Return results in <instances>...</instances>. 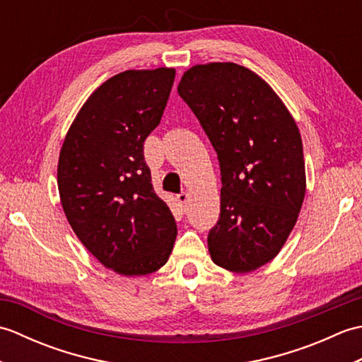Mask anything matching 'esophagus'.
Wrapping results in <instances>:
<instances>
[{
	"label": "esophagus",
	"instance_id": "1",
	"mask_svg": "<svg viewBox=\"0 0 362 362\" xmlns=\"http://www.w3.org/2000/svg\"><path fill=\"white\" fill-rule=\"evenodd\" d=\"M177 202L180 204V206H185V204L188 202V194H187V193L177 194Z\"/></svg>",
	"mask_w": 362,
	"mask_h": 362
}]
</instances>
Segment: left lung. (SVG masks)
I'll return each mask as SVG.
<instances>
[{"instance_id": "8db88e82", "label": "left lung", "mask_w": 362, "mask_h": 362, "mask_svg": "<svg viewBox=\"0 0 362 362\" xmlns=\"http://www.w3.org/2000/svg\"><path fill=\"white\" fill-rule=\"evenodd\" d=\"M177 91L219 160L221 213L209 233L213 263L255 271L276 257L302 209L306 175L298 127L271 86L238 64L191 66Z\"/></svg>"}]
</instances>
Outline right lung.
Returning <instances> with one entry per match:
<instances>
[{
	"label": "right lung",
	"mask_w": 362,
	"mask_h": 362,
	"mask_svg": "<svg viewBox=\"0 0 362 362\" xmlns=\"http://www.w3.org/2000/svg\"><path fill=\"white\" fill-rule=\"evenodd\" d=\"M174 78V68L113 76L82 105L60 149L57 187L68 222L99 263L126 276L158 271L177 236L143 153Z\"/></svg>",
	"instance_id": "add662e5"
}]
</instances>
